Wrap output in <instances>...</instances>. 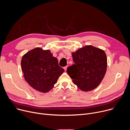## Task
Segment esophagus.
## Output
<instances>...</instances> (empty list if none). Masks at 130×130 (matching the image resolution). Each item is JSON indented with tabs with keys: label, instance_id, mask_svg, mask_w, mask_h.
Masks as SVG:
<instances>
[{
	"label": "esophagus",
	"instance_id": "34e87169",
	"mask_svg": "<svg viewBox=\"0 0 130 130\" xmlns=\"http://www.w3.org/2000/svg\"><path fill=\"white\" fill-rule=\"evenodd\" d=\"M67 68H68V67H67V66H66V67H64L63 68V69H64V70H65V71H67Z\"/></svg>",
	"mask_w": 130,
	"mask_h": 130
}]
</instances>
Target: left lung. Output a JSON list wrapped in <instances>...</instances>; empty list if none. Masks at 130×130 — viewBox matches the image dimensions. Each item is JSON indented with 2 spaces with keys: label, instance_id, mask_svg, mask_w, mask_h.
I'll return each instance as SVG.
<instances>
[{
  "label": "left lung",
  "instance_id": "left-lung-1",
  "mask_svg": "<svg viewBox=\"0 0 130 130\" xmlns=\"http://www.w3.org/2000/svg\"><path fill=\"white\" fill-rule=\"evenodd\" d=\"M74 64L67 68L72 81L82 91L95 89L103 80L107 68V58L100 48L88 45L72 52Z\"/></svg>",
  "mask_w": 130,
  "mask_h": 130
}]
</instances>
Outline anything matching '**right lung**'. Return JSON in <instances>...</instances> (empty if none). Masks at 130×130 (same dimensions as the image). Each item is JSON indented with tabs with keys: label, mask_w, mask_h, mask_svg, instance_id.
<instances>
[{
	"label": "right lung",
	"mask_w": 130,
	"mask_h": 130,
	"mask_svg": "<svg viewBox=\"0 0 130 130\" xmlns=\"http://www.w3.org/2000/svg\"><path fill=\"white\" fill-rule=\"evenodd\" d=\"M21 70L25 80L36 90L47 93L54 87L64 70L50 50L37 47L22 56Z\"/></svg>",
	"instance_id": "add662e5"
}]
</instances>
